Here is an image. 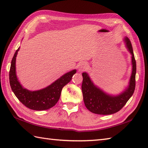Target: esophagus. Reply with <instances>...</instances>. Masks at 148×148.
<instances>
[{"mask_svg": "<svg viewBox=\"0 0 148 148\" xmlns=\"http://www.w3.org/2000/svg\"><path fill=\"white\" fill-rule=\"evenodd\" d=\"M88 64H86V63L83 62L79 65V67H78V70H79V72L84 71L88 69Z\"/></svg>", "mask_w": 148, "mask_h": 148, "instance_id": "esophagus-1", "label": "esophagus"}]
</instances>
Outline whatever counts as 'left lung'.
I'll return each instance as SVG.
<instances>
[{
    "label": "left lung",
    "instance_id": "1",
    "mask_svg": "<svg viewBox=\"0 0 148 148\" xmlns=\"http://www.w3.org/2000/svg\"><path fill=\"white\" fill-rule=\"evenodd\" d=\"M124 40L127 48L132 55V72L129 84L121 93L116 96L110 95L96 86L86 72L82 74L83 79L81 88L84 105L90 112L95 114L108 115L118 112L126 104L134 92L136 88V62L130 40L128 37H125Z\"/></svg>",
    "mask_w": 148,
    "mask_h": 148
}]
</instances>
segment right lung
Instances as JSON below:
<instances>
[{
    "label": "right lung",
    "mask_w": 148,
    "mask_h": 148,
    "mask_svg": "<svg viewBox=\"0 0 148 148\" xmlns=\"http://www.w3.org/2000/svg\"><path fill=\"white\" fill-rule=\"evenodd\" d=\"M20 48L12 59L9 71V83L11 90L18 99L27 108L36 111H43L54 106L60 99L63 87L70 82L76 70L63 75L48 86L37 91L28 90L22 86L16 74V57Z\"/></svg>",
    "instance_id": "obj_1"
}]
</instances>
